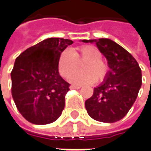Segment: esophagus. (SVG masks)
Returning a JSON list of instances; mask_svg holds the SVG:
<instances>
[{
    "mask_svg": "<svg viewBox=\"0 0 151 151\" xmlns=\"http://www.w3.org/2000/svg\"><path fill=\"white\" fill-rule=\"evenodd\" d=\"M70 88L71 89H79L81 88V86H74V85H71V86H70Z\"/></svg>",
    "mask_w": 151,
    "mask_h": 151,
    "instance_id": "obj_1",
    "label": "esophagus"
}]
</instances>
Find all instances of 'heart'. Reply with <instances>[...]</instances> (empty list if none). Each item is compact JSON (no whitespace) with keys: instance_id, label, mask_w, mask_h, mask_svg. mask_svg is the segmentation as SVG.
<instances>
[{"instance_id":"b5f03b06","label":"heart","mask_w":151,"mask_h":151,"mask_svg":"<svg viewBox=\"0 0 151 151\" xmlns=\"http://www.w3.org/2000/svg\"><path fill=\"white\" fill-rule=\"evenodd\" d=\"M102 53L93 45H82L72 50H64L60 54L58 62L59 73L65 79L69 77L79 67V62H83V70L73 74L70 81L77 86L89 85L93 82L104 81L108 76L109 65L101 59Z\"/></svg>"}]
</instances>
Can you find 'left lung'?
<instances>
[{
    "mask_svg": "<svg viewBox=\"0 0 151 151\" xmlns=\"http://www.w3.org/2000/svg\"><path fill=\"white\" fill-rule=\"evenodd\" d=\"M95 42L108 60L110 70L101 86L86 101L87 113L102 122H115L128 113L141 86V70L136 59L122 46L109 38L83 40Z\"/></svg>",
    "mask_w": 151,
    "mask_h": 151,
    "instance_id": "obj_1",
    "label": "left lung"
}]
</instances>
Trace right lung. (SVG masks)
<instances>
[{"label": "right lung", "mask_w": 151, "mask_h": 151, "mask_svg": "<svg viewBox=\"0 0 151 151\" xmlns=\"http://www.w3.org/2000/svg\"><path fill=\"white\" fill-rule=\"evenodd\" d=\"M72 43L70 39L47 38L16 58L10 73L11 93L19 112L31 123L48 124L61 116L70 84L60 76L58 62Z\"/></svg>", "instance_id": "1"}]
</instances>
